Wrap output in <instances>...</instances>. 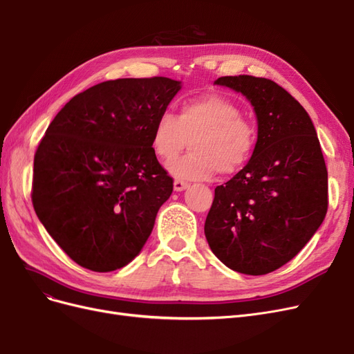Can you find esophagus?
Instances as JSON below:
<instances>
[{"instance_id": "esophagus-1", "label": "esophagus", "mask_w": 354, "mask_h": 354, "mask_svg": "<svg viewBox=\"0 0 354 354\" xmlns=\"http://www.w3.org/2000/svg\"><path fill=\"white\" fill-rule=\"evenodd\" d=\"M187 187H189L187 181H183V180H180V178H176V180H174V190H176V192H181V190H185V189H187Z\"/></svg>"}]
</instances>
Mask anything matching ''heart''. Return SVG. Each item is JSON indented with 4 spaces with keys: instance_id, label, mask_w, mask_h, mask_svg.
Returning a JSON list of instances; mask_svg holds the SVG:
<instances>
[{
    "instance_id": "obj_1",
    "label": "heart",
    "mask_w": 354,
    "mask_h": 354,
    "mask_svg": "<svg viewBox=\"0 0 354 354\" xmlns=\"http://www.w3.org/2000/svg\"><path fill=\"white\" fill-rule=\"evenodd\" d=\"M190 142L192 152L168 169L178 178L207 180L232 176L252 156L257 128L242 109L221 95H203L183 103L178 115L165 111L152 131V149L162 160L174 159Z\"/></svg>"
}]
</instances>
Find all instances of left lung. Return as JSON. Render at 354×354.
Wrapping results in <instances>:
<instances>
[{"label": "left lung", "mask_w": 354, "mask_h": 354, "mask_svg": "<svg viewBox=\"0 0 354 354\" xmlns=\"http://www.w3.org/2000/svg\"><path fill=\"white\" fill-rule=\"evenodd\" d=\"M242 93L259 121L255 151L216 187L205 220L211 251L229 269L266 274L304 248L328 211V171L308 113L281 85L252 75L216 81Z\"/></svg>", "instance_id": "1"}]
</instances>
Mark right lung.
Segmentation results:
<instances>
[{
  "mask_svg": "<svg viewBox=\"0 0 354 354\" xmlns=\"http://www.w3.org/2000/svg\"><path fill=\"white\" fill-rule=\"evenodd\" d=\"M178 90L165 77L100 82L71 99L41 138L32 205L81 267L121 269L146 243L174 181L156 159L152 131Z\"/></svg>",
  "mask_w": 354,
  "mask_h": 354,
  "instance_id": "obj_1",
  "label": "right lung"
}]
</instances>
